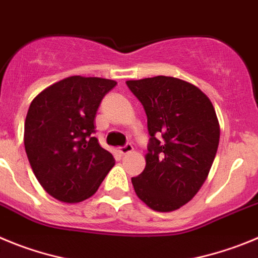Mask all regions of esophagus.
I'll return each instance as SVG.
<instances>
[{
	"label": "esophagus",
	"mask_w": 258,
	"mask_h": 258,
	"mask_svg": "<svg viewBox=\"0 0 258 258\" xmlns=\"http://www.w3.org/2000/svg\"><path fill=\"white\" fill-rule=\"evenodd\" d=\"M118 152H119V154H122V155L130 154V153L134 152V146H132L131 144H126L124 146H120L119 149H118Z\"/></svg>",
	"instance_id": "esophagus-1"
}]
</instances>
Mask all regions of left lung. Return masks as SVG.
I'll return each instance as SVG.
<instances>
[{
	"label": "left lung",
	"instance_id": "left-lung-1",
	"mask_svg": "<svg viewBox=\"0 0 258 258\" xmlns=\"http://www.w3.org/2000/svg\"><path fill=\"white\" fill-rule=\"evenodd\" d=\"M143 104L150 135L146 166L132 177L136 196L152 210L172 212L194 198L212 167L220 124L197 86L175 77L127 81Z\"/></svg>",
	"mask_w": 258,
	"mask_h": 258
}]
</instances>
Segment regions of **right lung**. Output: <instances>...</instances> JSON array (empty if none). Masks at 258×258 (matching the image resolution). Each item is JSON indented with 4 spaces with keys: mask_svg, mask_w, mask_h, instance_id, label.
Listing matches in <instances>:
<instances>
[{
    "mask_svg": "<svg viewBox=\"0 0 258 258\" xmlns=\"http://www.w3.org/2000/svg\"><path fill=\"white\" fill-rule=\"evenodd\" d=\"M113 80L72 76L39 92L28 109L24 146L41 186L64 203H80L97 191L114 166L101 148L95 117Z\"/></svg>",
    "mask_w": 258,
    "mask_h": 258,
    "instance_id": "add662e5",
    "label": "right lung"
}]
</instances>
